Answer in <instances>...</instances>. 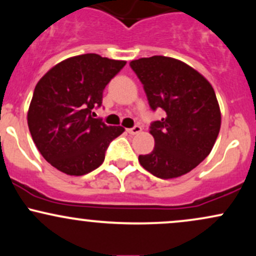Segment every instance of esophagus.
I'll use <instances>...</instances> for the list:
<instances>
[{"label":"esophagus","mask_w":256,"mask_h":256,"mask_svg":"<svg viewBox=\"0 0 256 256\" xmlns=\"http://www.w3.org/2000/svg\"><path fill=\"white\" fill-rule=\"evenodd\" d=\"M140 131H142V128H140V126H138V125L134 126V128H128V132L130 134H140Z\"/></svg>","instance_id":"34e87169"}]
</instances>
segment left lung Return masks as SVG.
Instances as JSON below:
<instances>
[{"instance_id": "left-lung-1", "label": "left lung", "mask_w": 256, "mask_h": 256, "mask_svg": "<svg viewBox=\"0 0 256 256\" xmlns=\"http://www.w3.org/2000/svg\"><path fill=\"white\" fill-rule=\"evenodd\" d=\"M152 110L166 116L150 126L155 146L140 155V166L161 179L178 178L212 152L222 125L216 92L201 73L177 58L155 55L130 62Z\"/></svg>"}]
</instances>
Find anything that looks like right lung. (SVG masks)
Masks as SVG:
<instances>
[{
	"label": "right lung",
	"mask_w": 256,
	"mask_h": 256,
	"mask_svg": "<svg viewBox=\"0 0 256 256\" xmlns=\"http://www.w3.org/2000/svg\"><path fill=\"white\" fill-rule=\"evenodd\" d=\"M125 64L98 54L77 55L55 64L37 83L28 110V130L42 156L60 172L83 176L96 170L110 143L125 131L91 114Z\"/></svg>",
	"instance_id": "add662e5"
}]
</instances>
